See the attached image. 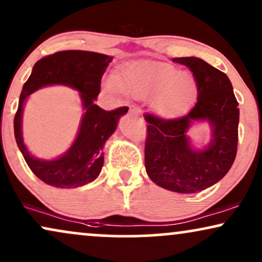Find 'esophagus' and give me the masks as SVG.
Wrapping results in <instances>:
<instances>
[{"mask_svg": "<svg viewBox=\"0 0 262 262\" xmlns=\"http://www.w3.org/2000/svg\"><path fill=\"white\" fill-rule=\"evenodd\" d=\"M129 111L133 112V114H137V115L141 114V111L139 110V107L135 106V105H130V106H129Z\"/></svg>", "mask_w": 262, "mask_h": 262, "instance_id": "esophagus-1", "label": "esophagus"}]
</instances>
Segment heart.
<instances>
[{
	"instance_id": "obj_1",
	"label": "heart",
	"mask_w": 262,
	"mask_h": 262,
	"mask_svg": "<svg viewBox=\"0 0 262 262\" xmlns=\"http://www.w3.org/2000/svg\"><path fill=\"white\" fill-rule=\"evenodd\" d=\"M115 83L125 95L152 97V107L164 118L181 114L197 93V83L188 72L155 61H137L124 65L115 76Z\"/></svg>"
}]
</instances>
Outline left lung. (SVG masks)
<instances>
[{
	"label": "left lung",
	"instance_id": "1",
	"mask_svg": "<svg viewBox=\"0 0 262 262\" xmlns=\"http://www.w3.org/2000/svg\"><path fill=\"white\" fill-rule=\"evenodd\" d=\"M187 66L197 83V102L187 114L164 120L152 114L147 122L145 167L155 184L179 193H196L220 181L237 155L239 108L226 74L196 57L174 58ZM208 120L212 139L203 150L191 147L187 132Z\"/></svg>",
	"mask_w": 262,
	"mask_h": 262
}]
</instances>
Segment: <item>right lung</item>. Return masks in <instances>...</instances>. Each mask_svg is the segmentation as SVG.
<instances>
[{
    "label": "right lung",
    "instance_id": "1",
    "mask_svg": "<svg viewBox=\"0 0 262 262\" xmlns=\"http://www.w3.org/2000/svg\"><path fill=\"white\" fill-rule=\"evenodd\" d=\"M112 61L110 55L87 51H62L39 59L19 98L14 117V137L29 168L43 183L59 188H75L92 183L100 174L104 164L105 142L114 134L121 116L128 107L106 111L94 101L100 93L101 77ZM62 84L80 93L85 114L79 134L72 147L55 160L34 158L26 148L21 134L22 106L25 99L37 89Z\"/></svg>",
    "mask_w": 262,
    "mask_h": 262
}]
</instances>
